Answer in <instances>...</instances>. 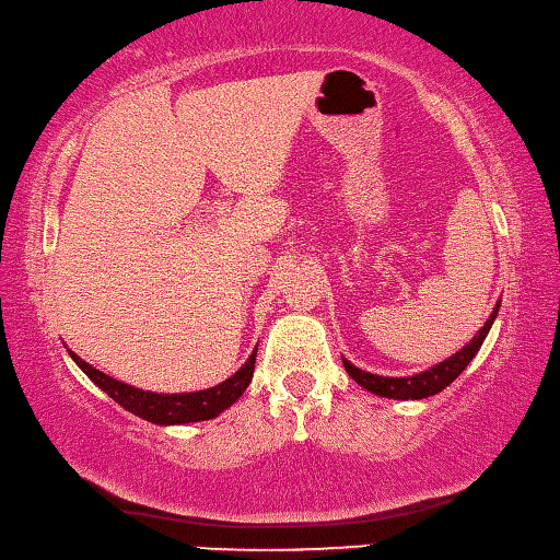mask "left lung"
<instances>
[{
	"instance_id": "left-lung-1",
	"label": "left lung",
	"mask_w": 560,
	"mask_h": 560,
	"mask_svg": "<svg viewBox=\"0 0 560 560\" xmlns=\"http://www.w3.org/2000/svg\"><path fill=\"white\" fill-rule=\"evenodd\" d=\"M495 314H499V304H495L493 314L488 316V322L483 324L481 331H478L471 341H468L464 349L456 351L454 357H448L446 361L436 363V366H431L429 371H421V374H413V376H378V374H369V371H361L359 366H353L351 361L343 359V369L349 371V376L361 384L366 392L376 394V396H384V398H401V401H408V398H425V396H433L446 388L448 384H454V381L460 376V371H464L471 359L481 349V343L486 339V334L491 331V324Z\"/></svg>"
}]
</instances>
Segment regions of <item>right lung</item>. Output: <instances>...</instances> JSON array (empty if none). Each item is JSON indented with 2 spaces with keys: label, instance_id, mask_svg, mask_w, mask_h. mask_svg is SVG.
I'll return each instance as SVG.
<instances>
[{
  "label": "right lung",
  "instance_id": "add662e5",
  "mask_svg": "<svg viewBox=\"0 0 560 560\" xmlns=\"http://www.w3.org/2000/svg\"><path fill=\"white\" fill-rule=\"evenodd\" d=\"M69 357L74 359L77 366L82 369L84 374L102 388V392H106V396H112L114 401L135 416H139V419L152 421L159 425L209 421L221 411H226V408L236 404V398L246 392V386L252 384L254 363H256V351H254L232 378L221 381V384L214 388H203V392H194V394H154V392H141V388L121 384V381L102 374V371L94 369L92 363L79 359L74 351H69Z\"/></svg>",
  "mask_w": 560,
  "mask_h": 560
}]
</instances>
